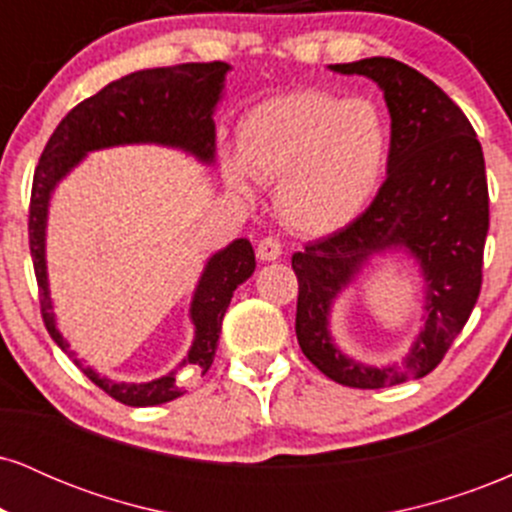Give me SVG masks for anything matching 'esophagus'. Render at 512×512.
I'll return each instance as SVG.
<instances>
[{
	"instance_id": "34e87169",
	"label": "esophagus",
	"mask_w": 512,
	"mask_h": 512,
	"mask_svg": "<svg viewBox=\"0 0 512 512\" xmlns=\"http://www.w3.org/2000/svg\"><path fill=\"white\" fill-rule=\"evenodd\" d=\"M257 257H260L262 262H274L281 257V243L272 236L262 238L260 243H257Z\"/></svg>"
}]
</instances>
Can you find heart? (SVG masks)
Here are the masks:
<instances>
[{"label":"heart","instance_id":"b5f03b06","mask_svg":"<svg viewBox=\"0 0 512 512\" xmlns=\"http://www.w3.org/2000/svg\"><path fill=\"white\" fill-rule=\"evenodd\" d=\"M390 127L368 98L296 91L269 98L238 127L228 185L250 195V178L276 182V209L293 231L325 236L361 214L380 187Z\"/></svg>","mask_w":512,"mask_h":512}]
</instances>
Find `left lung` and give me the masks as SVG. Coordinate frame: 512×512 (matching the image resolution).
Masks as SVG:
<instances>
[{
    "instance_id": "8db88e82",
    "label": "left lung",
    "mask_w": 512,
    "mask_h": 512,
    "mask_svg": "<svg viewBox=\"0 0 512 512\" xmlns=\"http://www.w3.org/2000/svg\"><path fill=\"white\" fill-rule=\"evenodd\" d=\"M330 69L363 74L383 88L392 117L390 156L370 207L291 257L298 279L296 337L308 361L334 383L378 390L431 373L477 305L489 233L484 151L467 115L409 64L370 57ZM392 247H407L425 269L429 317L402 367L368 369L331 344L326 315L367 257Z\"/></svg>"
}]
</instances>
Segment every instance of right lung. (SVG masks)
<instances>
[{
  "label": "right lung",
  "mask_w": 512,
  "mask_h": 512,
  "mask_svg": "<svg viewBox=\"0 0 512 512\" xmlns=\"http://www.w3.org/2000/svg\"><path fill=\"white\" fill-rule=\"evenodd\" d=\"M228 69L231 67L226 62H190L127 74L69 110L52 132L33 175L28 243H31L35 281H38L40 315L50 337L62 351H67L69 344L55 327L48 272H45V219H48L52 187L84 158L86 151L117 144H168L190 151L202 161H211L216 137L211 115L221 98L223 76ZM252 272H255V252L250 240L240 238L233 240L226 250L216 252L199 279L190 310L195 322V344L187 354V363L202 373H207L214 363L221 320L233 291L245 279H250ZM67 356L84 370L93 385L127 407H154L182 395L173 373L151 383H113L101 378L96 370L81 366L74 351H67Z\"/></svg>",
  "instance_id": "obj_1"
}]
</instances>
